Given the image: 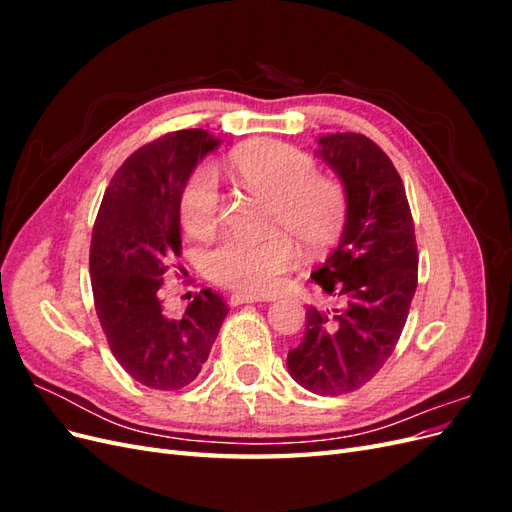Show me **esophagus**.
Masks as SVG:
<instances>
[{
	"label": "esophagus",
	"mask_w": 512,
	"mask_h": 512,
	"mask_svg": "<svg viewBox=\"0 0 512 512\" xmlns=\"http://www.w3.org/2000/svg\"><path fill=\"white\" fill-rule=\"evenodd\" d=\"M265 299L256 297V294H245V292H235L230 294V305H243V303H262Z\"/></svg>",
	"instance_id": "34e87169"
}]
</instances>
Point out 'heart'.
I'll return each instance as SVG.
<instances>
[{"mask_svg": "<svg viewBox=\"0 0 512 512\" xmlns=\"http://www.w3.org/2000/svg\"><path fill=\"white\" fill-rule=\"evenodd\" d=\"M232 170L252 194L271 200L269 230L262 241L226 237L205 254V273L215 284L245 294H269L297 265V241L309 256L327 254L348 220L342 181L318 175L309 153L282 141H258L232 153ZM224 213L213 168L196 166L179 194V218L192 237H209Z\"/></svg>", "mask_w": 512, "mask_h": 512, "instance_id": "b5f03b06", "label": "heart"}]
</instances>
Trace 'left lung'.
I'll list each match as a JSON object with an SVG mask.
<instances>
[{
    "mask_svg": "<svg viewBox=\"0 0 512 512\" xmlns=\"http://www.w3.org/2000/svg\"><path fill=\"white\" fill-rule=\"evenodd\" d=\"M318 143V156L342 177L350 207L342 243L312 280L342 303L307 309L305 335L288 352V369L307 391L335 397L361 389L389 361L418 284V252L391 158L356 132Z\"/></svg>",
    "mask_w": 512,
    "mask_h": 512,
    "instance_id": "1",
    "label": "left lung"
}]
</instances>
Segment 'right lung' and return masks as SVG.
<instances>
[{"label":"right lung","instance_id":"1","mask_svg":"<svg viewBox=\"0 0 512 512\" xmlns=\"http://www.w3.org/2000/svg\"><path fill=\"white\" fill-rule=\"evenodd\" d=\"M220 143L205 130H179L136 149L108 183L91 235V290L108 348L156 391L196 380L228 314L211 288L196 292L181 318L164 316L158 294L181 256L183 183Z\"/></svg>","mask_w":512,"mask_h":512}]
</instances>
